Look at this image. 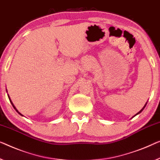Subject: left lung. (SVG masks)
<instances>
[{
    "instance_id": "obj_1",
    "label": "left lung",
    "mask_w": 160,
    "mask_h": 160,
    "mask_svg": "<svg viewBox=\"0 0 160 160\" xmlns=\"http://www.w3.org/2000/svg\"><path fill=\"white\" fill-rule=\"evenodd\" d=\"M147 102H148V101H147ZM147 103H145V105H144V107H143V108H142L141 109V110H140V111H139V112H138V113H137V114H135V115H134V116H133L132 118H133V117H134V116H137V115H138V114H139V113H141V112H142V111L143 110H144V108H145V107H146V106H147Z\"/></svg>"
}]
</instances>
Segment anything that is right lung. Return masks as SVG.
Wrapping results in <instances>:
<instances>
[{"instance_id": "1", "label": "right lung", "mask_w": 160, "mask_h": 160, "mask_svg": "<svg viewBox=\"0 0 160 160\" xmlns=\"http://www.w3.org/2000/svg\"><path fill=\"white\" fill-rule=\"evenodd\" d=\"M6 92H8V91H7V89H6ZM8 98H9V100H10V102H11V103L12 104V106H13V108H14V109H15V110L16 111V112H17V113H18V114H20V115H21V116H23L22 115V114H21V113H20V112H18V111L17 110V109H16V107H15V106H14V105H13V103H12V101H11V98H10V97H9V95H8Z\"/></svg>"}]
</instances>
